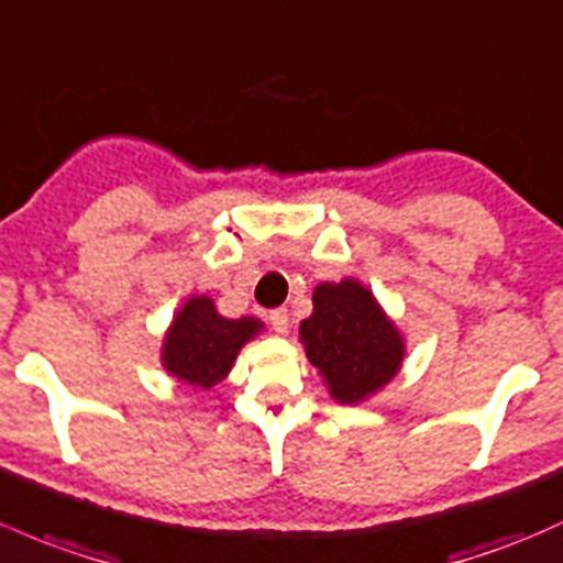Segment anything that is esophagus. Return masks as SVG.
Instances as JSON below:
<instances>
[{
    "mask_svg": "<svg viewBox=\"0 0 563 563\" xmlns=\"http://www.w3.org/2000/svg\"><path fill=\"white\" fill-rule=\"evenodd\" d=\"M269 323H272V329L277 331V334H286V331H288V310H283V307L272 310L269 312Z\"/></svg>",
    "mask_w": 563,
    "mask_h": 563,
    "instance_id": "obj_1",
    "label": "esophagus"
}]
</instances>
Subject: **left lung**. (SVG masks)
<instances>
[{
    "label": "left lung",
    "mask_w": 563,
    "mask_h": 563,
    "mask_svg": "<svg viewBox=\"0 0 563 563\" xmlns=\"http://www.w3.org/2000/svg\"><path fill=\"white\" fill-rule=\"evenodd\" d=\"M299 340L340 405L369 399L394 380L405 361L401 331L377 305L375 294L353 277L316 288L312 316L301 321Z\"/></svg>",
    "instance_id": "1"
}]
</instances>
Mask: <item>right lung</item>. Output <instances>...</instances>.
<instances>
[{
    "label": "right lung",
    "mask_w": 563,
    "mask_h": 563,
    "mask_svg": "<svg viewBox=\"0 0 563 563\" xmlns=\"http://www.w3.org/2000/svg\"><path fill=\"white\" fill-rule=\"evenodd\" d=\"M264 329L256 318H223L205 294L186 299L164 334L162 364L191 388H212L229 375L236 353Z\"/></svg>",
    "instance_id": "1"
}]
</instances>
